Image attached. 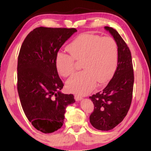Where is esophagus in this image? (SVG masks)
I'll list each match as a JSON object with an SVG mask.
<instances>
[{
  "instance_id": "1",
  "label": "esophagus",
  "mask_w": 151,
  "mask_h": 151,
  "mask_svg": "<svg viewBox=\"0 0 151 151\" xmlns=\"http://www.w3.org/2000/svg\"><path fill=\"white\" fill-rule=\"evenodd\" d=\"M74 98H75V100L76 101H80V100H81L82 99V97L80 96H78V95H75V96H74Z\"/></svg>"
}]
</instances>
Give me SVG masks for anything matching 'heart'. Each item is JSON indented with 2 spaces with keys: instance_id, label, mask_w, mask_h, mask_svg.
<instances>
[{
  "instance_id": "obj_1",
  "label": "heart",
  "mask_w": 151,
  "mask_h": 151,
  "mask_svg": "<svg viewBox=\"0 0 151 151\" xmlns=\"http://www.w3.org/2000/svg\"><path fill=\"white\" fill-rule=\"evenodd\" d=\"M67 49L70 54L58 52L55 58L60 75L71 76L75 71V60L82 62L84 70L68 80L66 86L70 92L81 96L89 93L97 82L106 83L116 70L119 49L112 37L82 34L68 45Z\"/></svg>"
}]
</instances>
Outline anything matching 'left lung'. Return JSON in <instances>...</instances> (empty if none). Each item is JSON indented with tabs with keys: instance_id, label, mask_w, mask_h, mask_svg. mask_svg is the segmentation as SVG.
I'll list each match as a JSON object with an SVG mask.
<instances>
[{
	"instance_id": "left-lung-1",
	"label": "left lung",
	"mask_w": 151,
	"mask_h": 151,
	"mask_svg": "<svg viewBox=\"0 0 151 151\" xmlns=\"http://www.w3.org/2000/svg\"><path fill=\"white\" fill-rule=\"evenodd\" d=\"M118 45L117 67L112 79L103 91L90 96L94 104L90 122L100 131H109L118 125L127 115L131 106L134 73L131 51L116 30L105 27Z\"/></svg>"
}]
</instances>
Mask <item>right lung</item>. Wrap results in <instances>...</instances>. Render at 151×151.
<instances>
[{
	"instance_id": "add662e5",
	"label": "right lung",
	"mask_w": 151,
	"mask_h": 151,
	"mask_svg": "<svg viewBox=\"0 0 151 151\" xmlns=\"http://www.w3.org/2000/svg\"><path fill=\"white\" fill-rule=\"evenodd\" d=\"M75 28L40 27L29 34L18 58L17 89L28 120L44 133H53L64 123L66 108L75 102L73 94L60 91L64 84L55 58Z\"/></svg>"
}]
</instances>
